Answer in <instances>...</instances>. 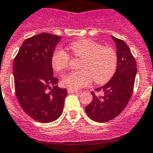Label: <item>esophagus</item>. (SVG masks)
Wrapping results in <instances>:
<instances>
[{
    "label": "esophagus",
    "mask_w": 153,
    "mask_h": 153,
    "mask_svg": "<svg viewBox=\"0 0 153 153\" xmlns=\"http://www.w3.org/2000/svg\"><path fill=\"white\" fill-rule=\"evenodd\" d=\"M68 92L69 94H73V93H77V92H78V91L73 90V89L68 88Z\"/></svg>",
    "instance_id": "34e87169"
}]
</instances>
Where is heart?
I'll return each mask as SVG.
<instances>
[{
  "instance_id": "1",
  "label": "heart",
  "mask_w": 153,
  "mask_h": 153,
  "mask_svg": "<svg viewBox=\"0 0 153 153\" xmlns=\"http://www.w3.org/2000/svg\"><path fill=\"white\" fill-rule=\"evenodd\" d=\"M69 49L76 58H82L81 70L72 71L63 76V86L79 90L88 85L92 80L97 84L109 81L114 76L117 66V55L111 47L102 46L98 42L88 39H79L69 45ZM70 56L62 49L53 51L51 65L57 72L66 70L69 66Z\"/></svg>"
}]
</instances>
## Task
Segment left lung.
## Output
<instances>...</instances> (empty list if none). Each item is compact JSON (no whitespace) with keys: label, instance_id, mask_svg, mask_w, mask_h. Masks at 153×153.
Segmentation results:
<instances>
[{"label":"left lung","instance_id":"obj_1","mask_svg":"<svg viewBox=\"0 0 153 153\" xmlns=\"http://www.w3.org/2000/svg\"><path fill=\"white\" fill-rule=\"evenodd\" d=\"M111 38L117 47V69L106 84L95 89L101 95L91 92L93 100L85 107L88 116L100 123L115 118L124 109L132 94L137 73L135 59L126 42Z\"/></svg>","mask_w":153,"mask_h":153}]
</instances>
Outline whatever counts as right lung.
<instances>
[{"label":"right lung","mask_w":153,"mask_h":153,"mask_svg":"<svg viewBox=\"0 0 153 153\" xmlns=\"http://www.w3.org/2000/svg\"><path fill=\"white\" fill-rule=\"evenodd\" d=\"M61 39L45 33L27 39L13 63L16 97L26 114L41 123L60 117L68 95L67 89L56 85L58 79L51 65V56Z\"/></svg>","instance_id":"right-lung-1"}]
</instances>
